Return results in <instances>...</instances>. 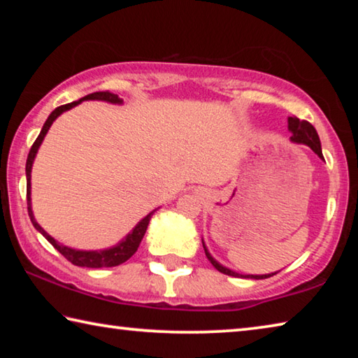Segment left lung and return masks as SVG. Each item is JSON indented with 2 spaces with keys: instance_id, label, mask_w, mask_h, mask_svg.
<instances>
[{
  "instance_id": "1",
  "label": "left lung",
  "mask_w": 358,
  "mask_h": 358,
  "mask_svg": "<svg viewBox=\"0 0 358 358\" xmlns=\"http://www.w3.org/2000/svg\"><path fill=\"white\" fill-rule=\"evenodd\" d=\"M287 123H289L287 124L289 131L292 132V137H290V141L295 142V143H305L319 157H324L322 156V148H320L319 136H317V132H316V129H314V126L311 123H308V121H301V120H299L296 117H289L287 118ZM202 243H203V241H202ZM203 250H205V254H207V259L210 260L211 265H213L217 271H221V273H224V275L235 276V278H238V276L252 278V280H265V278H270V276H273V275L278 273V271H276V273H268V275H240V273H237V271L227 268V266L221 265L220 262H217V260H215L213 257H211V254L208 252L205 243H203Z\"/></svg>"
}]
</instances>
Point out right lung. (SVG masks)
I'll use <instances>...</instances> for the list:
<instances>
[{"mask_svg": "<svg viewBox=\"0 0 358 358\" xmlns=\"http://www.w3.org/2000/svg\"><path fill=\"white\" fill-rule=\"evenodd\" d=\"M90 99H92V101L93 99L106 101V102H110V104H123V99H120L118 94H113L110 92H96V93H92V94H87L82 99L71 102V104L59 106L50 115H48L47 121L41 129V134L38 136V138H36L31 150H29V153H28V159H27V202H28L29 220H31L34 229L39 230V232L47 238L48 243L55 248L57 251L62 252L71 264H74L77 266H88V268H102V266H117L120 264L126 262V260H128L129 257H132V254L137 251L138 245H141L145 232H147L150 220H151V216H153L155 211H151V213L145 216L143 220L138 222L134 229H132V232L126 235V237L121 240L118 245H115L112 248H107V250H99V251H80V250H72V248H69V246H64L53 237H50V235H48L45 230L42 229L38 222H36L33 210H31V167H33L36 153H38V150L41 147L42 141H44L47 131L50 129L53 121H55L63 112L78 106L82 101H90Z\"/></svg>", "mask_w": 358, "mask_h": 358, "instance_id": "obj_1", "label": "right lung"}]
</instances>
